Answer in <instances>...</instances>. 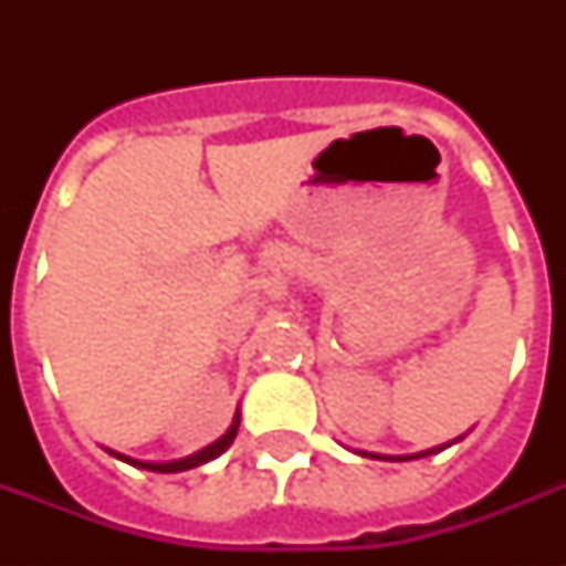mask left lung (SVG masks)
<instances>
[{
	"label": "left lung",
	"instance_id": "1",
	"mask_svg": "<svg viewBox=\"0 0 566 566\" xmlns=\"http://www.w3.org/2000/svg\"><path fill=\"white\" fill-rule=\"evenodd\" d=\"M464 438V434H461ZM461 438L449 440V443H440V447H431V449H422V452H413V455H378V452H358V455L364 458H385V461H413V458H426V455H434V452H443L447 447H452V443H458Z\"/></svg>",
	"mask_w": 566,
	"mask_h": 566
}]
</instances>
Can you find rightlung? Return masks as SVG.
I'll return each mask as SVG.
<instances>
[{"label": "right lung", "mask_w": 566, "mask_h": 566, "mask_svg": "<svg viewBox=\"0 0 566 566\" xmlns=\"http://www.w3.org/2000/svg\"><path fill=\"white\" fill-rule=\"evenodd\" d=\"M238 426H240V408L234 411V420H231L229 431H226L222 438H217L205 449L193 452V455L179 458V461H137V458H128V455H123V452H114V449H108V447H105V452H111V455L119 458V461H126V464L140 467V470H153V473H181V470H193V467L208 464V461H213L217 455H222V452L231 447V440L238 438Z\"/></svg>", "instance_id": "obj_1"}]
</instances>
